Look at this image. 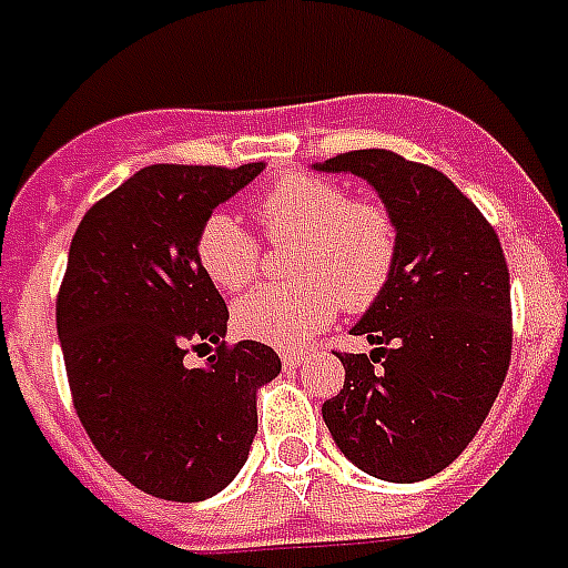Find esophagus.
<instances>
[{
	"label": "esophagus",
	"mask_w": 568,
	"mask_h": 568,
	"mask_svg": "<svg viewBox=\"0 0 568 568\" xmlns=\"http://www.w3.org/2000/svg\"><path fill=\"white\" fill-rule=\"evenodd\" d=\"M283 365L285 368H297V365H303V359H306V354L303 351H283Z\"/></svg>",
	"instance_id": "1"
}]
</instances>
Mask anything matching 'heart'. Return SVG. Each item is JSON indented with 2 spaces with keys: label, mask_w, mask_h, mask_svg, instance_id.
I'll return each mask as SVG.
<instances>
[{
  "label": "heart",
  "mask_w": 568,
  "mask_h": 568,
  "mask_svg": "<svg viewBox=\"0 0 568 568\" xmlns=\"http://www.w3.org/2000/svg\"><path fill=\"white\" fill-rule=\"evenodd\" d=\"M271 241H297L294 285H258L232 310L244 336L294 347L327 327L338 303L363 312L383 297L400 253L395 214L377 200H351L338 182L315 173H285L256 200ZM196 262L221 292L247 288L262 247L232 214H209L196 232Z\"/></svg>",
  "instance_id": "heart-1"
}]
</instances>
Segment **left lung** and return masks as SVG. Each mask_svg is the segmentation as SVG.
I'll use <instances>...</instances> for the list:
<instances>
[{
  "instance_id": "obj_1",
  "label": "left lung",
  "mask_w": 568,
  "mask_h": 568,
  "mask_svg": "<svg viewBox=\"0 0 568 568\" xmlns=\"http://www.w3.org/2000/svg\"><path fill=\"white\" fill-rule=\"evenodd\" d=\"M315 171L363 176L400 232L392 283L351 329L374 351L338 354L345 388L321 413L356 468L415 484L466 450L510 368L501 241L445 173L392 150L342 153Z\"/></svg>"
}]
</instances>
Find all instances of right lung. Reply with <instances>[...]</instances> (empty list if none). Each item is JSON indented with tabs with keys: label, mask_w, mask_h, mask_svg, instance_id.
<instances>
[{
	"label": "right lung",
	"mask_w": 568,
	"mask_h": 568,
	"mask_svg": "<svg viewBox=\"0 0 568 568\" xmlns=\"http://www.w3.org/2000/svg\"><path fill=\"white\" fill-rule=\"evenodd\" d=\"M265 171L150 164L84 212L55 303L79 422L141 493L205 501L247 463L256 392L283 363L262 342L226 345V303L194 244L214 205ZM215 354L203 366L189 349Z\"/></svg>",
	"instance_id": "add662e5"
}]
</instances>
